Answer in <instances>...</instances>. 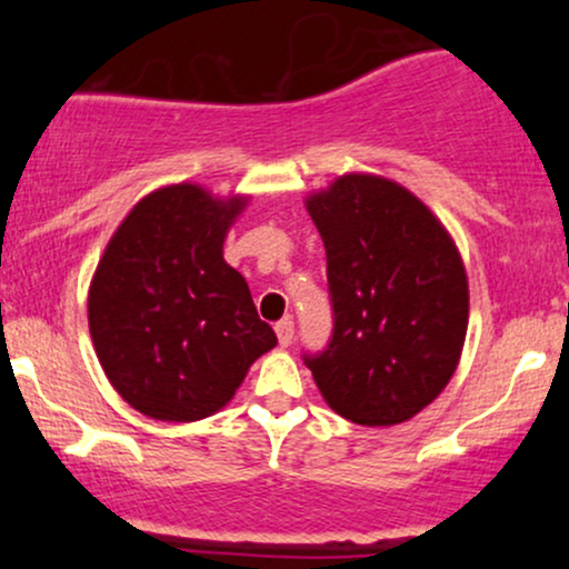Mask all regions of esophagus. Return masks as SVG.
Here are the masks:
<instances>
[{"instance_id":"esophagus-1","label":"esophagus","mask_w":569,"mask_h":569,"mask_svg":"<svg viewBox=\"0 0 569 569\" xmlns=\"http://www.w3.org/2000/svg\"><path fill=\"white\" fill-rule=\"evenodd\" d=\"M276 335H278L280 348H289L291 339H293V321H291V318H283V321L276 323Z\"/></svg>"}]
</instances>
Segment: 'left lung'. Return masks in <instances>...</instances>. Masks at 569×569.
Here are the masks:
<instances>
[{
	"instance_id": "8db88e82",
	"label": "left lung",
	"mask_w": 569,
	"mask_h": 569,
	"mask_svg": "<svg viewBox=\"0 0 569 569\" xmlns=\"http://www.w3.org/2000/svg\"><path fill=\"white\" fill-rule=\"evenodd\" d=\"M326 248L335 331L305 356L337 415L398 426L452 380L468 331V278L455 240L396 181L348 173L307 198Z\"/></svg>"
}]
</instances>
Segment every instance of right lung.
Here are the masks:
<instances>
[{"mask_svg":"<svg viewBox=\"0 0 569 569\" xmlns=\"http://www.w3.org/2000/svg\"><path fill=\"white\" fill-rule=\"evenodd\" d=\"M246 202L198 184L154 189L96 267L88 291L96 356L117 393L152 420L211 417L278 345L246 278L221 253Z\"/></svg>","mask_w":569,"mask_h":569,"instance_id":"obj_1","label":"right lung"}]
</instances>
